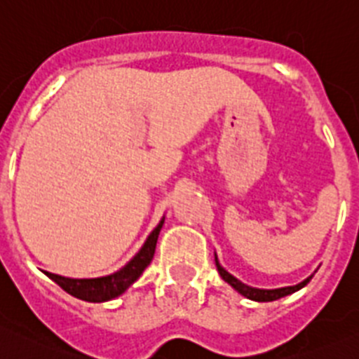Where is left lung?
Instances as JSON below:
<instances>
[{
  "label": "left lung",
  "mask_w": 359,
  "mask_h": 359,
  "mask_svg": "<svg viewBox=\"0 0 359 359\" xmlns=\"http://www.w3.org/2000/svg\"><path fill=\"white\" fill-rule=\"evenodd\" d=\"M216 267H217V271H219L221 278H223V280H225L226 283H230V285H232L233 289L237 290V292L243 294L244 297H248V299H253V301H274V299H280V297L289 296V294H292V292H296V290H299L301 287H304L308 283V281L311 280V276H310V278H306V280L301 281V283H297V285H294V287H283V289L264 290V289H253V287H248V285H244V283H241V281L237 280V278H233L232 274L226 273V271L219 266L217 259H216Z\"/></svg>",
  "instance_id": "8db88e82"
}]
</instances>
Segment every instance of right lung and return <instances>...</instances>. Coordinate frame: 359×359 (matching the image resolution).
<instances>
[{"mask_svg":"<svg viewBox=\"0 0 359 359\" xmlns=\"http://www.w3.org/2000/svg\"><path fill=\"white\" fill-rule=\"evenodd\" d=\"M163 223L164 219H161L159 225L154 229V232L150 233L149 239L145 241V244H143V248L140 250L138 255L134 257V259L130 260L123 269H120L118 273L102 278H92V280H72V278H63L53 273L46 274H48L53 281H56L65 292H69L70 296L74 297H78V299L90 301V303H102V301L113 299V297L126 292L134 281L138 280L140 274L145 271V267L152 262L154 253H156L157 237H159L161 229H163Z\"/></svg>","mask_w":359,"mask_h":359,"instance_id":"add662e5","label":"right lung"}]
</instances>
